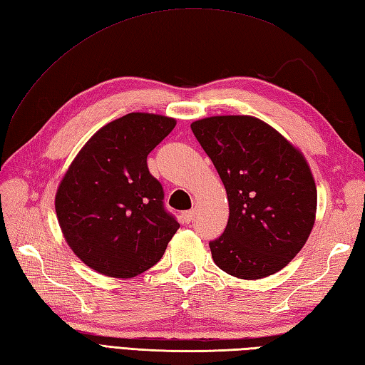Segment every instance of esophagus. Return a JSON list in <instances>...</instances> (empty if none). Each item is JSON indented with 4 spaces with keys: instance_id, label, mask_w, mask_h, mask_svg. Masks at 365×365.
<instances>
[{
    "instance_id": "obj_1",
    "label": "esophagus",
    "mask_w": 365,
    "mask_h": 365,
    "mask_svg": "<svg viewBox=\"0 0 365 365\" xmlns=\"http://www.w3.org/2000/svg\"><path fill=\"white\" fill-rule=\"evenodd\" d=\"M193 218H195V210L193 209L182 212V220L185 221V223H190V221H193Z\"/></svg>"
}]
</instances>
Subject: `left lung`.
Masks as SVG:
<instances>
[{
    "instance_id": "8db88e82",
    "label": "left lung",
    "mask_w": 365,
    "mask_h": 365,
    "mask_svg": "<svg viewBox=\"0 0 365 365\" xmlns=\"http://www.w3.org/2000/svg\"><path fill=\"white\" fill-rule=\"evenodd\" d=\"M190 128L229 201L225 232L209 243L213 262L246 280L285 268L307 243L316 217L317 190L305 158L252 115H213Z\"/></svg>"
}]
</instances>
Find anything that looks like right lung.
<instances>
[{
  "label": "right lung",
  "instance_id": "obj_1",
  "mask_svg": "<svg viewBox=\"0 0 365 365\" xmlns=\"http://www.w3.org/2000/svg\"><path fill=\"white\" fill-rule=\"evenodd\" d=\"M175 125L165 115L130 113L97 131L69 165L56 212L69 247L91 269L130 279L161 260L180 223L147 156Z\"/></svg>",
  "mask_w": 365,
  "mask_h": 365
}]
</instances>
